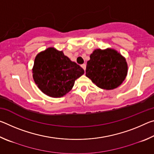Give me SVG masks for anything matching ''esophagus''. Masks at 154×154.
Returning a JSON list of instances; mask_svg holds the SVG:
<instances>
[{"mask_svg": "<svg viewBox=\"0 0 154 154\" xmlns=\"http://www.w3.org/2000/svg\"><path fill=\"white\" fill-rule=\"evenodd\" d=\"M81 66L83 68V69L84 70V71H85V69H86V64H82V66Z\"/></svg>", "mask_w": 154, "mask_h": 154, "instance_id": "esophagus-1", "label": "esophagus"}]
</instances>
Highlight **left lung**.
I'll return each mask as SVG.
<instances>
[{
    "label": "left lung",
    "mask_w": 154,
    "mask_h": 154,
    "mask_svg": "<svg viewBox=\"0 0 154 154\" xmlns=\"http://www.w3.org/2000/svg\"><path fill=\"white\" fill-rule=\"evenodd\" d=\"M127 71L126 59L118 51L98 49L90 55L85 75L100 88L113 90L124 82Z\"/></svg>",
    "instance_id": "obj_1"
}]
</instances>
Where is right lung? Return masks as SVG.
I'll list each match as a JSON object with an SVG mask.
<instances>
[{"mask_svg": "<svg viewBox=\"0 0 154 154\" xmlns=\"http://www.w3.org/2000/svg\"><path fill=\"white\" fill-rule=\"evenodd\" d=\"M32 72L38 88L48 96L58 98L72 89L84 71L63 52L50 48L36 56Z\"/></svg>", "mask_w": 154, "mask_h": 154, "instance_id": "add662e5", "label": "right lung"}]
</instances>
